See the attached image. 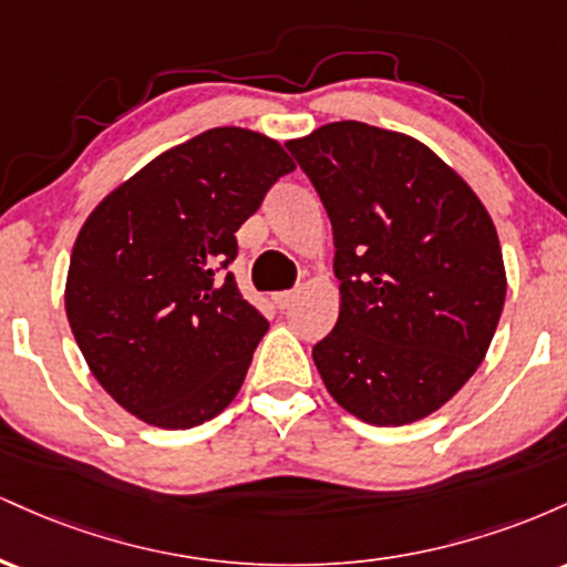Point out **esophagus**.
<instances>
[{
	"mask_svg": "<svg viewBox=\"0 0 567 567\" xmlns=\"http://www.w3.org/2000/svg\"><path fill=\"white\" fill-rule=\"evenodd\" d=\"M271 301L277 303V309H290L292 306V301H296V290H282V292H275V296H271Z\"/></svg>",
	"mask_w": 567,
	"mask_h": 567,
	"instance_id": "obj_1",
	"label": "esophagus"
}]
</instances>
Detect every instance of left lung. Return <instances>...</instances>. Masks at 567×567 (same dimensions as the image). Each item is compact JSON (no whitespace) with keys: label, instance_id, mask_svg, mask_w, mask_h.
<instances>
[{"label":"left lung","instance_id":"8db88e82","mask_svg":"<svg viewBox=\"0 0 567 567\" xmlns=\"http://www.w3.org/2000/svg\"><path fill=\"white\" fill-rule=\"evenodd\" d=\"M285 146L320 194L341 311L311 349L343 410L426 419L472 379L506 298L496 226L470 184L410 135L330 122Z\"/></svg>","mask_w":567,"mask_h":567}]
</instances>
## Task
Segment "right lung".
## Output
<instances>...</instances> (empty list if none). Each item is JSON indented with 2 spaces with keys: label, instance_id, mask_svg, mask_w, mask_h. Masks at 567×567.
<instances>
[{
  "label": "right lung",
  "instance_id": "add662e5",
  "mask_svg": "<svg viewBox=\"0 0 567 567\" xmlns=\"http://www.w3.org/2000/svg\"><path fill=\"white\" fill-rule=\"evenodd\" d=\"M296 171L277 141L213 127L148 162L84 220L66 317L90 370L159 429L216 419L269 322L239 292L234 231Z\"/></svg>",
  "mask_w": 567,
  "mask_h": 567
}]
</instances>
